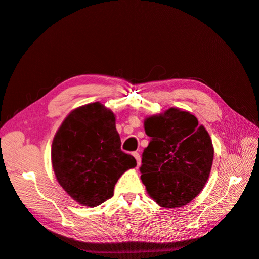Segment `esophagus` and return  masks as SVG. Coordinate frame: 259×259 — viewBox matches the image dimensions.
Returning a JSON list of instances; mask_svg holds the SVG:
<instances>
[{
    "label": "esophagus",
    "instance_id": "esophagus-1",
    "mask_svg": "<svg viewBox=\"0 0 259 259\" xmlns=\"http://www.w3.org/2000/svg\"><path fill=\"white\" fill-rule=\"evenodd\" d=\"M133 155H134V158H135L136 161H137V165L139 166L140 163H142V159H140V154L136 151V152H133Z\"/></svg>",
    "mask_w": 259,
    "mask_h": 259
}]
</instances>
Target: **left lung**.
I'll return each mask as SVG.
<instances>
[{"mask_svg":"<svg viewBox=\"0 0 259 259\" xmlns=\"http://www.w3.org/2000/svg\"><path fill=\"white\" fill-rule=\"evenodd\" d=\"M150 143L142 158V182L164 208L182 207L204 188L213 165L210 136L197 117L178 108L146 117Z\"/></svg>","mask_w":259,"mask_h":259,"instance_id":"obj_1","label":"left lung"}]
</instances>
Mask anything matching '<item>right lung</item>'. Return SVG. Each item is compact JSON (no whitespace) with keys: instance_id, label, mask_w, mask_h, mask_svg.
<instances>
[{"instance_id":"add662e5","label":"right lung","mask_w":259,"mask_h":259,"mask_svg":"<svg viewBox=\"0 0 259 259\" xmlns=\"http://www.w3.org/2000/svg\"><path fill=\"white\" fill-rule=\"evenodd\" d=\"M51 154L62 189L89 207L110 199L117 179L137 164L134 156L121 150L115 114L99 101L67 115L54 136Z\"/></svg>"}]
</instances>
